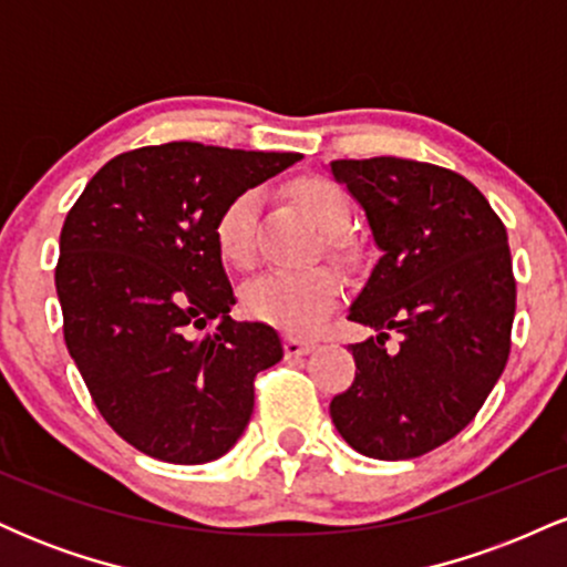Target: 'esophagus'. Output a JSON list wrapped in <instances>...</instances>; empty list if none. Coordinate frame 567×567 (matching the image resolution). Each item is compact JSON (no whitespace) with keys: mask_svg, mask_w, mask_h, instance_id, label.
Wrapping results in <instances>:
<instances>
[{"mask_svg":"<svg viewBox=\"0 0 567 567\" xmlns=\"http://www.w3.org/2000/svg\"><path fill=\"white\" fill-rule=\"evenodd\" d=\"M315 347H317V343L309 341V338H301V336L285 338V354H288V357L309 354V351H315Z\"/></svg>","mask_w":567,"mask_h":567,"instance_id":"obj_1","label":"esophagus"}]
</instances>
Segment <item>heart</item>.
Listing matches in <instances>:
<instances>
[{
    "label": "heart",
    "mask_w": 567,
    "mask_h": 567,
    "mask_svg": "<svg viewBox=\"0 0 567 567\" xmlns=\"http://www.w3.org/2000/svg\"><path fill=\"white\" fill-rule=\"evenodd\" d=\"M288 197L328 234L330 245L341 247V234L351 224V199L347 188L322 175H301L290 181ZM256 188H243L218 210L213 239L218 256L234 269H247L256 256L252 231L258 218ZM341 292V282L330 269L311 271H271L252 279L243 290V306L252 320L275 324L288 333H309L330 315Z\"/></svg>",
    "instance_id": "obj_1"
}]
</instances>
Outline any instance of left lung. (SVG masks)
Listing matches in <instances>:
<instances>
[{
	"label": "left lung",
	"instance_id": "obj_1",
	"mask_svg": "<svg viewBox=\"0 0 567 567\" xmlns=\"http://www.w3.org/2000/svg\"><path fill=\"white\" fill-rule=\"evenodd\" d=\"M365 210L381 258L349 306L375 330L351 343L357 373L330 419L357 453L424 455L483 408L509 360L517 285L501 218L477 186L400 157L330 162ZM401 349H385L388 333Z\"/></svg>",
	"mask_w": 567,
	"mask_h": 567
}]
</instances>
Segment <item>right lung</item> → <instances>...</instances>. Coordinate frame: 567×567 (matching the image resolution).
Instances as JSON below:
<instances>
[{
  "mask_svg": "<svg viewBox=\"0 0 567 567\" xmlns=\"http://www.w3.org/2000/svg\"><path fill=\"white\" fill-rule=\"evenodd\" d=\"M301 154L173 141L109 159L61 229L63 338L122 440L167 464L220 458L250 421L277 330L237 322L213 226Z\"/></svg>",
  "mask_w": 567,
  "mask_h": 567,
  "instance_id": "right-lung-1",
  "label": "right lung"
}]
</instances>
